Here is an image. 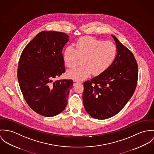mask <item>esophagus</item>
Masks as SVG:
<instances>
[{
  "mask_svg": "<svg viewBox=\"0 0 154 154\" xmlns=\"http://www.w3.org/2000/svg\"><path fill=\"white\" fill-rule=\"evenodd\" d=\"M73 82H74V84H73V85H78V84L82 83L80 82H79V81H77V80H74Z\"/></svg>",
  "mask_w": 154,
  "mask_h": 154,
  "instance_id": "obj_1",
  "label": "esophagus"
}]
</instances>
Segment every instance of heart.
<instances>
[{
    "label": "heart",
    "mask_w": 154,
    "mask_h": 154,
    "mask_svg": "<svg viewBox=\"0 0 154 154\" xmlns=\"http://www.w3.org/2000/svg\"><path fill=\"white\" fill-rule=\"evenodd\" d=\"M117 54L116 45L111 41H102L92 36H83L75 44V49L68 46L63 53L66 66L75 67L82 58V66L69 70L67 76L77 81H81L92 73L99 75L105 72L113 64Z\"/></svg>",
    "instance_id": "1"
}]
</instances>
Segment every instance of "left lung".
<instances>
[{"mask_svg":"<svg viewBox=\"0 0 154 154\" xmlns=\"http://www.w3.org/2000/svg\"><path fill=\"white\" fill-rule=\"evenodd\" d=\"M117 55L103 74L84 83L83 105L93 118L106 119L123 108L134 94L137 82L138 67L132 52L113 35Z\"/></svg>","mask_w":154,"mask_h":154,"instance_id":"obj_1","label":"left lung"}]
</instances>
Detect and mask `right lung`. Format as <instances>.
I'll return each mask as SVG.
<instances>
[{
	"label": "right lung",
	"instance_id": "obj_1",
	"mask_svg": "<svg viewBox=\"0 0 154 154\" xmlns=\"http://www.w3.org/2000/svg\"><path fill=\"white\" fill-rule=\"evenodd\" d=\"M69 36L56 31H42L25 47L18 64L17 79L23 96L36 113L56 116L66 108L72 80H52L66 68L62 51Z\"/></svg>",
	"mask_w": 154,
	"mask_h": 154
}]
</instances>
